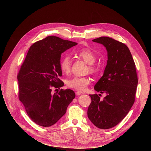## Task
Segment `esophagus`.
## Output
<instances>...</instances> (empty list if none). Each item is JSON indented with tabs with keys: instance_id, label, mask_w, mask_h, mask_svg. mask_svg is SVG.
Returning a JSON list of instances; mask_svg holds the SVG:
<instances>
[{
	"instance_id": "1",
	"label": "esophagus",
	"mask_w": 151,
	"mask_h": 151,
	"mask_svg": "<svg viewBox=\"0 0 151 151\" xmlns=\"http://www.w3.org/2000/svg\"><path fill=\"white\" fill-rule=\"evenodd\" d=\"M83 93L82 92H81V91H76V94L77 95V96H80V95H81V94H83Z\"/></svg>"
}]
</instances>
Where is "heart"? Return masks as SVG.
<instances>
[{
  "instance_id": "b5f03b06",
  "label": "heart",
  "mask_w": 151,
  "mask_h": 151,
  "mask_svg": "<svg viewBox=\"0 0 151 151\" xmlns=\"http://www.w3.org/2000/svg\"><path fill=\"white\" fill-rule=\"evenodd\" d=\"M78 57L83 59L89 64L90 72L94 73L97 70V65L94 62L96 60V55L94 52L88 48H84L76 52ZM71 59L68 55L63 57L60 62V68L63 73H68L71 69ZM91 83V80L88 77H79L74 76L68 79L66 81L67 86L70 88L74 89L78 91H84Z\"/></svg>"
}]
</instances>
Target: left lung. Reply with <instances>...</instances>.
<instances>
[{
  "instance_id": "8db88e82",
  "label": "left lung",
  "mask_w": 151,
  "mask_h": 151,
  "mask_svg": "<svg viewBox=\"0 0 151 151\" xmlns=\"http://www.w3.org/2000/svg\"><path fill=\"white\" fill-rule=\"evenodd\" d=\"M108 52L107 65L104 75L94 89L106 96L101 100L97 94L89 95L91 103L88 116L97 127H114L128 114L135 100L138 76L131 52L124 43L108 37L93 39ZM100 94H99L100 96Z\"/></svg>"
}]
</instances>
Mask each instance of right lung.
I'll list each match as a JSON object with an SVG mask.
<instances>
[{
	"instance_id": "1",
	"label": "right lung",
	"mask_w": 151,
	"mask_h": 151,
	"mask_svg": "<svg viewBox=\"0 0 151 151\" xmlns=\"http://www.w3.org/2000/svg\"><path fill=\"white\" fill-rule=\"evenodd\" d=\"M76 45L48 36L30 47L17 76L18 97L28 116L38 125L47 127L56 123L75 97L71 89H61L53 95L51 91L64 85L59 78L61 54Z\"/></svg>"
}]
</instances>
